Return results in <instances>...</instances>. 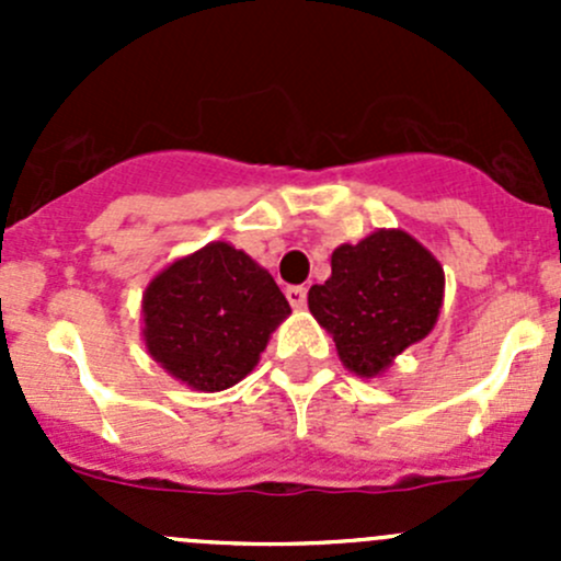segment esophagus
I'll list each match as a JSON object with an SVG mask.
<instances>
[{
  "label": "esophagus",
  "mask_w": 561,
  "mask_h": 561,
  "mask_svg": "<svg viewBox=\"0 0 561 561\" xmlns=\"http://www.w3.org/2000/svg\"><path fill=\"white\" fill-rule=\"evenodd\" d=\"M285 296H287V301H290L293 309H304V304H307V287L293 285V287H287Z\"/></svg>",
  "instance_id": "esophagus-1"
}]
</instances>
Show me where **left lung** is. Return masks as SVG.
<instances>
[{
    "mask_svg": "<svg viewBox=\"0 0 561 561\" xmlns=\"http://www.w3.org/2000/svg\"><path fill=\"white\" fill-rule=\"evenodd\" d=\"M445 274L404 230H377L331 254V276L309 290V312L333 333L350 371L375 377L421 342L443 307Z\"/></svg>",
    "mask_w": 561,
    "mask_h": 561,
    "instance_id": "left-lung-1",
    "label": "left lung"
}]
</instances>
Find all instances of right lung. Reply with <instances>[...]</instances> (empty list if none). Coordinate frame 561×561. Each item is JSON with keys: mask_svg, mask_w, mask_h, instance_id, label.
<instances>
[{"mask_svg": "<svg viewBox=\"0 0 561 561\" xmlns=\"http://www.w3.org/2000/svg\"><path fill=\"white\" fill-rule=\"evenodd\" d=\"M287 314L274 276L241 249L214 241L151 282L144 336L175 380L214 393L244 380Z\"/></svg>", "mask_w": 561, "mask_h": 561, "instance_id": "1", "label": "right lung"}]
</instances>
